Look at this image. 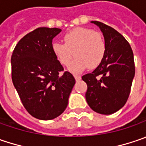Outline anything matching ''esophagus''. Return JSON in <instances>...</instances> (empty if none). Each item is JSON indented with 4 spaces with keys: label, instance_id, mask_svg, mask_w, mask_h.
Returning a JSON list of instances; mask_svg holds the SVG:
<instances>
[{
    "label": "esophagus",
    "instance_id": "obj_1",
    "mask_svg": "<svg viewBox=\"0 0 146 146\" xmlns=\"http://www.w3.org/2000/svg\"><path fill=\"white\" fill-rule=\"evenodd\" d=\"M74 78H75L76 81H78V80L81 79V76H80V75H77V74L74 75Z\"/></svg>",
    "mask_w": 146,
    "mask_h": 146
}]
</instances>
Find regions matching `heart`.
<instances>
[{
	"mask_svg": "<svg viewBox=\"0 0 146 146\" xmlns=\"http://www.w3.org/2000/svg\"><path fill=\"white\" fill-rule=\"evenodd\" d=\"M64 43L54 41L52 51L59 63L68 66L74 55L77 58L70 65V70L78 73L89 68H96L101 64L106 53L103 36L86 28H76L64 36Z\"/></svg>",
	"mask_w": 146,
	"mask_h": 146,
	"instance_id": "b5f03b06",
	"label": "heart"
}]
</instances>
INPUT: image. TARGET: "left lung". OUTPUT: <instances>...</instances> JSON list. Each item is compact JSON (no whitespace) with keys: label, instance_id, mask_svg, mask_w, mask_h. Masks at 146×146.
Returning a JSON list of instances; mask_svg holds the SVG:
<instances>
[{"label":"left lung","instance_id":"left-lung-1","mask_svg":"<svg viewBox=\"0 0 146 146\" xmlns=\"http://www.w3.org/2000/svg\"><path fill=\"white\" fill-rule=\"evenodd\" d=\"M103 33L106 53L92 73L82 76L87 85L86 100L95 112L113 113L126 104L135 76V63L130 44L117 31L99 21H92Z\"/></svg>","mask_w":146,"mask_h":146}]
</instances>
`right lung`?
<instances>
[{
	"label": "right lung",
	"mask_w": 146,
	"mask_h": 146,
	"mask_svg": "<svg viewBox=\"0 0 146 146\" xmlns=\"http://www.w3.org/2000/svg\"><path fill=\"white\" fill-rule=\"evenodd\" d=\"M57 28H38L18 42L11 56L12 82L23 105L33 117L50 120L65 110L75 84L52 51Z\"/></svg>",
	"instance_id": "right-lung-1"
}]
</instances>
